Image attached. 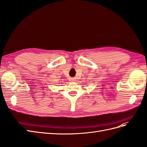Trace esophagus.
<instances>
[{
    "mask_svg": "<svg viewBox=\"0 0 147 147\" xmlns=\"http://www.w3.org/2000/svg\"><path fill=\"white\" fill-rule=\"evenodd\" d=\"M69 79H70V81H71V82L76 81V78H71Z\"/></svg>",
    "mask_w": 147,
    "mask_h": 147,
    "instance_id": "esophagus-1",
    "label": "esophagus"
}]
</instances>
